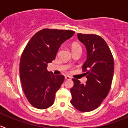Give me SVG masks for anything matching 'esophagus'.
<instances>
[{"label": "esophagus", "mask_w": 128, "mask_h": 128, "mask_svg": "<svg viewBox=\"0 0 128 128\" xmlns=\"http://www.w3.org/2000/svg\"><path fill=\"white\" fill-rule=\"evenodd\" d=\"M71 77H70V76H65V79L66 80H70L71 79Z\"/></svg>", "instance_id": "obj_1"}]
</instances>
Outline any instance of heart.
<instances>
[{
	"instance_id": "heart-1",
	"label": "heart",
	"mask_w": 128,
	"mask_h": 128,
	"mask_svg": "<svg viewBox=\"0 0 128 128\" xmlns=\"http://www.w3.org/2000/svg\"><path fill=\"white\" fill-rule=\"evenodd\" d=\"M72 51H74V50H82V47H81L80 45L78 43H74L72 45Z\"/></svg>"
}]
</instances>
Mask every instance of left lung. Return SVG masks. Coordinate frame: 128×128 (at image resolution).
<instances>
[{
  "label": "left lung",
  "instance_id": "left-lung-1",
  "mask_svg": "<svg viewBox=\"0 0 128 128\" xmlns=\"http://www.w3.org/2000/svg\"><path fill=\"white\" fill-rule=\"evenodd\" d=\"M78 39L87 49V60L82 66L87 78L86 84L72 78L70 104L82 112L97 108L110 90L114 72V59L106 41L94 34L78 33Z\"/></svg>",
  "mask_w": 128,
  "mask_h": 128
}]
</instances>
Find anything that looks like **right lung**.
I'll use <instances>...</instances> for the list:
<instances>
[{"mask_svg":"<svg viewBox=\"0 0 128 128\" xmlns=\"http://www.w3.org/2000/svg\"><path fill=\"white\" fill-rule=\"evenodd\" d=\"M74 33L69 30L44 28L33 35L24 48L20 62V80L27 100L34 108L46 109L54 102L55 94L65 78L48 71V64Z\"/></svg>","mask_w":128,"mask_h":128,"instance_id":"1","label":"right lung"}]
</instances>
